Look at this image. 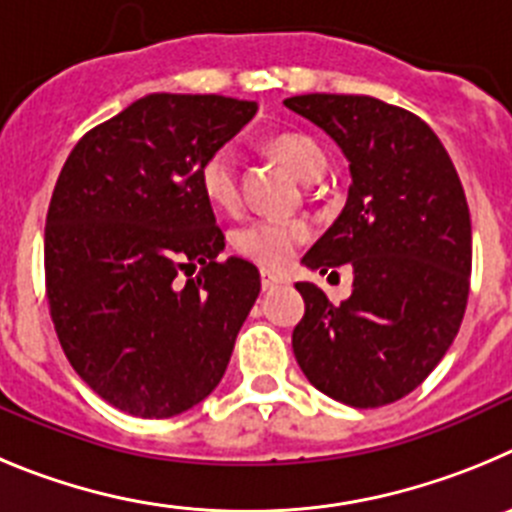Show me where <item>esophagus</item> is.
Returning <instances> with one entry per match:
<instances>
[{
    "mask_svg": "<svg viewBox=\"0 0 512 512\" xmlns=\"http://www.w3.org/2000/svg\"><path fill=\"white\" fill-rule=\"evenodd\" d=\"M260 278H262V290H270L280 283V275L270 273V270H260Z\"/></svg>",
    "mask_w": 512,
    "mask_h": 512,
    "instance_id": "1",
    "label": "esophagus"
}]
</instances>
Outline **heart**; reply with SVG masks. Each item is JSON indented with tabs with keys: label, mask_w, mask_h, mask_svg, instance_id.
Masks as SVG:
<instances>
[{
	"label": "heart",
	"mask_w": 512,
	"mask_h": 512,
	"mask_svg": "<svg viewBox=\"0 0 512 512\" xmlns=\"http://www.w3.org/2000/svg\"><path fill=\"white\" fill-rule=\"evenodd\" d=\"M278 158L296 173L301 181L313 183L324 176L326 155L321 147L301 132H280L273 137ZM199 183L206 199L219 209H232L239 199V163L234 147L222 145L211 150L199 168ZM311 227L301 219L283 216H257L234 229L232 245L239 255L250 257L267 267H280L293 257L296 247L306 242Z\"/></svg>",
	"instance_id": "heart-1"
}]
</instances>
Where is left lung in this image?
Instances as JSON below:
<instances>
[{"mask_svg": "<svg viewBox=\"0 0 512 512\" xmlns=\"http://www.w3.org/2000/svg\"><path fill=\"white\" fill-rule=\"evenodd\" d=\"M285 107L319 124L349 160L347 204L303 265H352V296L296 283L306 313L293 354L313 388L352 408L395 403L441 362L464 319L472 222L434 130L375 96L303 94Z\"/></svg>", "mask_w": 512, "mask_h": 512, "instance_id": "8db88e82", "label": "left lung"}]
</instances>
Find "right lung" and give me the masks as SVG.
<instances>
[{
    "instance_id": "1",
    "label": "right lung",
    "mask_w": 512,
    "mask_h": 512,
    "mask_svg": "<svg viewBox=\"0 0 512 512\" xmlns=\"http://www.w3.org/2000/svg\"><path fill=\"white\" fill-rule=\"evenodd\" d=\"M255 112L229 96L150 94L86 132L55 183L50 319L81 380L130 416L201 403L260 296L252 262L219 260L224 232L199 183L206 155Z\"/></svg>"
}]
</instances>
